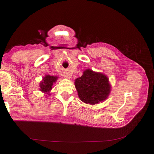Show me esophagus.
<instances>
[{
    "label": "esophagus",
    "instance_id": "34e87169",
    "mask_svg": "<svg viewBox=\"0 0 154 154\" xmlns=\"http://www.w3.org/2000/svg\"><path fill=\"white\" fill-rule=\"evenodd\" d=\"M65 78H69L68 75H65Z\"/></svg>",
    "mask_w": 154,
    "mask_h": 154
}]
</instances>
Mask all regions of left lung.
Returning <instances> with one entry per match:
<instances>
[{"label": "left lung", "instance_id": "left-lung-1", "mask_svg": "<svg viewBox=\"0 0 154 154\" xmlns=\"http://www.w3.org/2000/svg\"><path fill=\"white\" fill-rule=\"evenodd\" d=\"M78 96L85 104L94 105L107 99L111 91L108 77L102 72L88 69L75 80Z\"/></svg>", "mask_w": 154, "mask_h": 154}]
</instances>
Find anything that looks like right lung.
<instances>
[{
  "label": "right lung",
  "instance_id": "obj_1",
  "mask_svg": "<svg viewBox=\"0 0 154 154\" xmlns=\"http://www.w3.org/2000/svg\"><path fill=\"white\" fill-rule=\"evenodd\" d=\"M58 78V77L57 76L46 75L42 78V80L40 82V85H40V90L43 93L47 94L48 96H50V91L52 89L53 85L57 81Z\"/></svg>",
  "mask_w": 154,
  "mask_h": 154
}]
</instances>
